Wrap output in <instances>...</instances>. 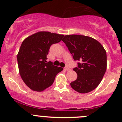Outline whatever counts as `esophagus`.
<instances>
[{"mask_svg":"<svg viewBox=\"0 0 122 122\" xmlns=\"http://www.w3.org/2000/svg\"><path fill=\"white\" fill-rule=\"evenodd\" d=\"M64 70H65V71H70V68L67 67V66H65V67L64 68Z\"/></svg>","mask_w":122,"mask_h":122,"instance_id":"34e87169","label":"esophagus"}]
</instances>
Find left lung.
<instances>
[{"instance_id": "obj_1", "label": "left lung", "mask_w": 122, "mask_h": 122, "mask_svg": "<svg viewBox=\"0 0 122 122\" xmlns=\"http://www.w3.org/2000/svg\"><path fill=\"white\" fill-rule=\"evenodd\" d=\"M77 66L73 70L77 74L70 84L72 89L81 93L95 89L105 75L107 65L106 52L99 42L90 37L66 35L62 39Z\"/></svg>"}]
</instances>
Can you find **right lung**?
<instances>
[{
  "instance_id": "obj_1",
  "label": "right lung",
  "mask_w": 122,
  "mask_h": 122,
  "mask_svg": "<svg viewBox=\"0 0 122 122\" xmlns=\"http://www.w3.org/2000/svg\"><path fill=\"white\" fill-rule=\"evenodd\" d=\"M64 36L40 31L23 41L17 54L19 72L24 82L31 89L42 91L53 84L55 78L63 68L47 62L51 45L59 43Z\"/></svg>"
}]
</instances>
